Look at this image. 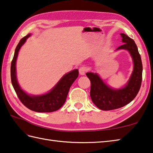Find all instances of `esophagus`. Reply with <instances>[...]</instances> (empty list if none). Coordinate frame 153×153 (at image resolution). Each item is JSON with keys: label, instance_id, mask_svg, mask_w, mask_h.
<instances>
[{"label": "esophagus", "instance_id": "obj_1", "mask_svg": "<svg viewBox=\"0 0 153 153\" xmlns=\"http://www.w3.org/2000/svg\"><path fill=\"white\" fill-rule=\"evenodd\" d=\"M87 71V68L86 67H81L79 68V73L81 74V75H84L85 74Z\"/></svg>", "mask_w": 153, "mask_h": 153}]
</instances>
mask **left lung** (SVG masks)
<instances>
[{
    "mask_svg": "<svg viewBox=\"0 0 153 153\" xmlns=\"http://www.w3.org/2000/svg\"><path fill=\"white\" fill-rule=\"evenodd\" d=\"M120 35L124 43L116 50L126 49L128 51L134 64L133 71L127 85L120 89H113L105 85L96 73L86 74L91 82L90 95L92 101L102 110H112L123 107L136 97L141 88L143 65L137 47L134 40L126 34L121 33Z\"/></svg>",
    "mask_w": 153,
    "mask_h": 153,
    "instance_id": "1",
    "label": "left lung"
}]
</instances>
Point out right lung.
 Here are the masks:
<instances>
[{"label": "right lung", "mask_w": 153, "mask_h": 153, "mask_svg": "<svg viewBox=\"0 0 153 153\" xmlns=\"http://www.w3.org/2000/svg\"><path fill=\"white\" fill-rule=\"evenodd\" d=\"M30 34L20 39L15 49L14 55L11 63L10 74L12 86L21 102L30 110L36 112H52L58 110L65 104L70 87L78 76L79 71L74 69L61 78L50 92L40 96H30L23 91L18 85L16 75V61L18 51Z\"/></svg>", "instance_id": "obj_1"}]
</instances>
